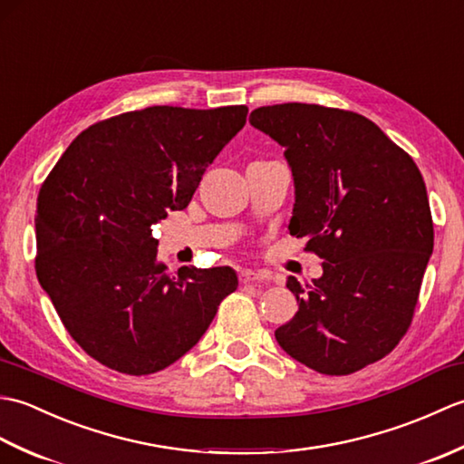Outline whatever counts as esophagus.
I'll use <instances>...</instances> for the list:
<instances>
[{
    "label": "esophagus",
    "instance_id": "1",
    "mask_svg": "<svg viewBox=\"0 0 464 464\" xmlns=\"http://www.w3.org/2000/svg\"><path fill=\"white\" fill-rule=\"evenodd\" d=\"M267 279H269V273H267V271L243 269V271L239 273V281H241L243 285H247V283H263V281H267Z\"/></svg>",
    "mask_w": 464,
    "mask_h": 464
}]
</instances>
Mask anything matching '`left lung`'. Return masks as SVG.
I'll return each mask as SVG.
<instances>
[{
  "instance_id": "left-lung-1",
  "label": "left lung",
  "mask_w": 464,
  "mask_h": 464,
  "mask_svg": "<svg viewBox=\"0 0 464 464\" xmlns=\"http://www.w3.org/2000/svg\"><path fill=\"white\" fill-rule=\"evenodd\" d=\"M249 123L285 147L289 233L323 259L313 285L289 277L299 311L279 347L323 374L382 359L407 333L432 253V219L411 155L367 117L309 103L267 105Z\"/></svg>"
}]
</instances>
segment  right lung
<instances>
[{
	"label": "right lung",
	"mask_w": 464,
	"mask_h": 464,
	"mask_svg": "<svg viewBox=\"0 0 464 464\" xmlns=\"http://www.w3.org/2000/svg\"><path fill=\"white\" fill-rule=\"evenodd\" d=\"M247 107L155 105L87 127L37 197L35 271L75 343L105 367L151 374L193 349L237 289L231 267L167 271L153 225L189 205Z\"/></svg>",
	"instance_id": "1"
}]
</instances>
